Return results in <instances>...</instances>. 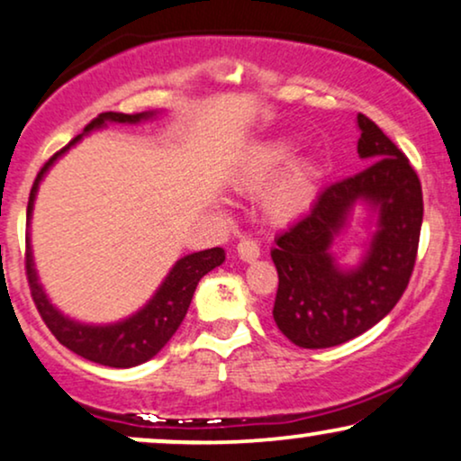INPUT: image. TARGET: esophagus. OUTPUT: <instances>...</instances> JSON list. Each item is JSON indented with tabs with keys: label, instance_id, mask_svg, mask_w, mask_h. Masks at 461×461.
Masks as SVG:
<instances>
[{
	"label": "esophagus",
	"instance_id": "34e87169",
	"mask_svg": "<svg viewBox=\"0 0 461 461\" xmlns=\"http://www.w3.org/2000/svg\"><path fill=\"white\" fill-rule=\"evenodd\" d=\"M238 258H240L242 261H247V264H253L255 259L259 258V244L253 240V238H242L240 242H238Z\"/></svg>",
	"mask_w": 461,
	"mask_h": 461
}]
</instances>
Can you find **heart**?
<instances>
[{
	"label": "heart",
	"instance_id": "obj_1",
	"mask_svg": "<svg viewBox=\"0 0 461 461\" xmlns=\"http://www.w3.org/2000/svg\"><path fill=\"white\" fill-rule=\"evenodd\" d=\"M291 153H294V142L289 138L264 140L244 153L234 174V185L244 194H255L266 187L267 179L275 178L261 197V208L274 223H291L300 219L317 200L319 178H321L319 163L311 155H298L287 162Z\"/></svg>",
	"mask_w": 461,
	"mask_h": 461
}]
</instances>
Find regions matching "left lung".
Instances as JSON below:
<instances>
[{"label":"left lung","mask_w":461,"mask_h":461,"mask_svg":"<svg viewBox=\"0 0 461 461\" xmlns=\"http://www.w3.org/2000/svg\"><path fill=\"white\" fill-rule=\"evenodd\" d=\"M357 153L370 166L321 191L311 212L274 238L278 272L274 321L294 345L328 348L364 334L404 294L423 221L417 172L368 116L357 114ZM364 203L375 231L359 265L340 267L330 250L354 206Z\"/></svg>","instance_id":"8db88e82"}]
</instances>
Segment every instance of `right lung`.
<instances>
[{
  "instance_id": "obj_1",
  "label": "right lung",
  "mask_w": 461,
  "mask_h": 461,
  "mask_svg": "<svg viewBox=\"0 0 461 461\" xmlns=\"http://www.w3.org/2000/svg\"><path fill=\"white\" fill-rule=\"evenodd\" d=\"M157 110H149V113L138 114H123V113H102L97 119H93L80 136H76L66 149L55 153L44 167L40 170L36 183H33L32 194H29L27 203V227L33 214V203H36V195L42 183L44 174L50 170L52 163L66 155L69 149L74 147L83 136H89L91 131L104 130L108 123H127L136 125L142 121L155 119ZM225 261V250L221 247L200 250V253H191L180 258L167 276L163 278L159 289L155 291L153 298L144 304L140 311L130 314L127 319H121L116 323H80L76 319H69L63 314L46 295V291L40 283L36 264H33L32 242H29L27 231V255H25V267L29 287H32V298L36 302L40 317L44 319L46 328L52 331V336L74 351L80 357L95 361V364L110 366V368H133V366L144 364L150 357H155L167 340L174 336V331L180 328L185 314L189 311L191 298H194L197 283L203 274H208L214 267Z\"/></svg>"
}]
</instances>
